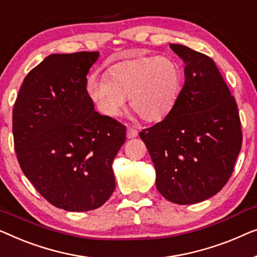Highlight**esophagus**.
I'll list each match as a JSON object with an SVG mask.
<instances>
[{
    "mask_svg": "<svg viewBox=\"0 0 257 257\" xmlns=\"http://www.w3.org/2000/svg\"><path fill=\"white\" fill-rule=\"evenodd\" d=\"M137 136V130L133 127L127 128V137L128 139H134V137Z\"/></svg>",
    "mask_w": 257,
    "mask_h": 257,
    "instance_id": "obj_1",
    "label": "esophagus"
}]
</instances>
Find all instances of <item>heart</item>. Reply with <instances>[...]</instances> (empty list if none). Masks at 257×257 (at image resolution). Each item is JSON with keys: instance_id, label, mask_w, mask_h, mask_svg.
Instances as JSON below:
<instances>
[{"instance_id": "heart-1", "label": "heart", "mask_w": 257, "mask_h": 257, "mask_svg": "<svg viewBox=\"0 0 257 257\" xmlns=\"http://www.w3.org/2000/svg\"><path fill=\"white\" fill-rule=\"evenodd\" d=\"M182 82V68L175 59L142 56L115 64L106 78L91 77L87 92L107 116H117L130 97V108L143 121L154 123L171 113Z\"/></svg>"}]
</instances>
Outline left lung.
Wrapping results in <instances>:
<instances>
[{
    "label": "left lung",
    "mask_w": 257,
    "mask_h": 257,
    "mask_svg": "<svg viewBox=\"0 0 257 257\" xmlns=\"http://www.w3.org/2000/svg\"><path fill=\"white\" fill-rule=\"evenodd\" d=\"M185 64V82L168 116L140 137L165 199L196 204L214 196L232 176L242 146L237 104L212 58L170 44Z\"/></svg>",
    "instance_id": "left-lung-1"
}]
</instances>
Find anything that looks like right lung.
I'll use <instances>...</instances> for the list:
<instances>
[{
    "instance_id": "right-lung-1",
    "label": "right lung",
    "mask_w": 257,
    "mask_h": 257,
    "mask_svg": "<svg viewBox=\"0 0 257 257\" xmlns=\"http://www.w3.org/2000/svg\"><path fill=\"white\" fill-rule=\"evenodd\" d=\"M99 52L51 55L29 72L13 109L14 147L35 189L58 208L92 211L115 189L111 164L125 127L100 115L87 93Z\"/></svg>"
}]
</instances>
